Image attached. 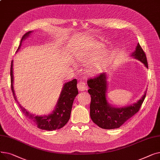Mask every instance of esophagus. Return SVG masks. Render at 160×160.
<instances>
[{
    "label": "esophagus",
    "instance_id": "34e87169",
    "mask_svg": "<svg viewBox=\"0 0 160 160\" xmlns=\"http://www.w3.org/2000/svg\"><path fill=\"white\" fill-rule=\"evenodd\" d=\"M77 87H78V90L80 91H83L88 89L86 83L85 82H83V81H80L78 83Z\"/></svg>",
    "mask_w": 160,
    "mask_h": 160
}]
</instances>
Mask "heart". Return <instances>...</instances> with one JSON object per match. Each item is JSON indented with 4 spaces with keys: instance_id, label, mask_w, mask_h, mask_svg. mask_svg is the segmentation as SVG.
<instances>
[{
    "instance_id": "b5f03b06",
    "label": "heart",
    "mask_w": 160,
    "mask_h": 160,
    "mask_svg": "<svg viewBox=\"0 0 160 160\" xmlns=\"http://www.w3.org/2000/svg\"><path fill=\"white\" fill-rule=\"evenodd\" d=\"M95 56V53L92 51H82L78 52L76 56V60L80 63H89L93 60ZM104 61L102 60L96 61L90 63L87 69V72L90 74H96L100 72L103 67Z\"/></svg>"
}]
</instances>
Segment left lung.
I'll return each instance as SVG.
<instances>
[{"label":"left lung","mask_w":160,"mask_h":160,"mask_svg":"<svg viewBox=\"0 0 160 160\" xmlns=\"http://www.w3.org/2000/svg\"><path fill=\"white\" fill-rule=\"evenodd\" d=\"M132 56L138 59L148 68L146 54L139 43ZM88 85L89 87L88 93L91 98L90 117L94 123L103 129L119 128L139 110L147 93L145 91L144 95L136 103L122 108H115L109 104L106 99L108 85L106 73H101L95 78L88 79Z\"/></svg>","instance_id":"8db88e82"}]
</instances>
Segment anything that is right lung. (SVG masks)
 Masks as SVG:
<instances>
[{"mask_svg": "<svg viewBox=\"0 0 160 160\" xmlns=\"http://www.w3.org/2000/svg\"><path fill=\"white\" fill-rule=\"evenodd\" d=\"M32 32V31H29L27 32L22 37L20 45L18 48V50L20 48L22 42L24 39L29 36V35ZM17 50V52H18ZM10 77H11V88L13 97L15 101L19 104L16 98L15 92L13 89V60L11 63L10 68ZM78 94L77 89V80L74 79L70 82L65 83L62 91L60 93V97L58 100V102L55 107V109L52 113L48 115L38 116L30 113L27 110H25L22 106L19 105L21 109L22 112L25 115L27 118L32 122L36 124L38 128L41 130L52 131L55 130L60 129L67 123L70 119L71 110L72 107L73 101L74 98Z\"/></svg>", "mask_w": 160, "mask_h": 160, "instance_id": "obj_1", "label": "right lung"}]
</instances>
